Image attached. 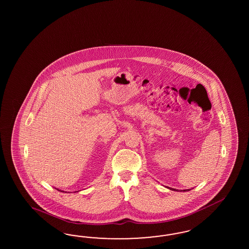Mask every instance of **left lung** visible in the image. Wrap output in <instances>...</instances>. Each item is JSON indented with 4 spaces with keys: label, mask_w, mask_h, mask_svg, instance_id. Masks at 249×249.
I'll return each mask as SVG.
<instances>
[{
    "label": "left lung",
    "mask_w": 249,
    "mask_h": 249,
    "mask_svg": "<svg viewBox=\"0 0 249 249\" xmlns=\"http://www.w3.org/2000/svg\"><path fill=\"white\" fill-rule=\"evenodd\" d=\"M171 189V190H174V191H177V190H176V189H173V188H170ZM183 191H184V192H186V191H187V190H183Z\"/></svg>",
    "instance_id": "obj_1"
}]
</instances>
